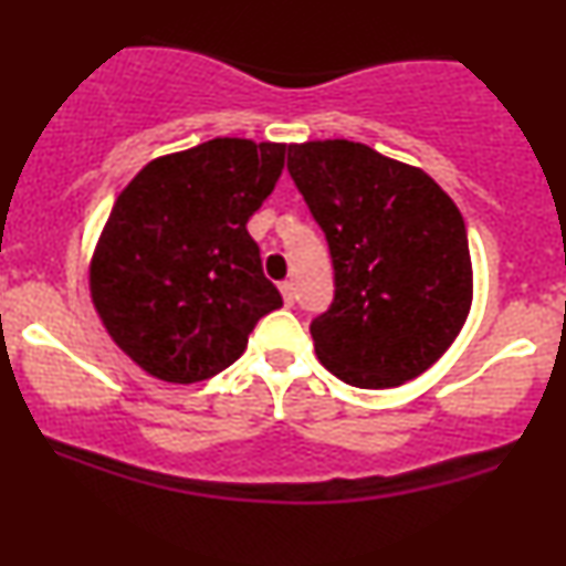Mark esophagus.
I'll use <instances>...</instances> for the list:
<instances>
[{"mask_svg": "<svg viewBox=\"0 0 566 566\" xmlns=\"http://www.w3.org/2000/svg\"><path fill=\"white\" fill-rule=\"evenodd\" d=\"M279 290H282L284 303L295 305V284H292V282H282V284H279Z\"/></svg>", "mask_w": 566, "mask_h": 566, "instance_id": "34e87169", "label": "esophagus"}]
</instances>
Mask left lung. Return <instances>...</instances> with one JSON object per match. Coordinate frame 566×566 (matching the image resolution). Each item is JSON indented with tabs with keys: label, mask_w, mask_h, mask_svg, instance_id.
Listing matches in <instances>:
<instances>
[{
	"label": "left lung",
	"mask_w": 566,
	"mask_h": 566,
	"mask_svg": "<svg viewBox=\"0 0 566 566\" xmlns=\"http://www.w3.org/2000/svg\"><path fill=\"white\" fill-rule=\"evenodd\" d=\"M287 170L333 258V303L311 322L319 361L356 388L418 378L471 308L469 237L454 201L423 170L354 140L290 146Z\"/></svg>",
	"instance_id": "8db88e82"
}]
</instances>
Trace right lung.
Listing matches in <instances>:
<instances>
[{"instance_id": "right-lung-1", "label": "right lung", "mask_w": 566, "mask_h": 566, "mask_svg": "<svg viewBox=\"0 0 566 566\" xmlns=\"http://www.w3.org/2000/svg\"><path fill=\"white\" fill-rule=\"evenodd\" d=\"M282 143L216 138L154 159L114 201L90 290L108 335L167 382L231 367L282 308L247 220L274 191Z\"/></svg>"}]
</instances>
